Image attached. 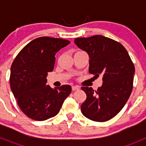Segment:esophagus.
I'll list each match as a JSON object with an SVG mask.
<instances>
[{
	"label": "esophagus",
	"mask_w": 146,
	"mask_h": 146,
	"mask_svg": "<svg viewBox=\"0 0 146 146\" xmlns=\"http://www.w3.org/2000/svg\"><path fill=\"white\" fill-rule=\"evenodd\" d=\"M80 88L78 87V86H72V91H77V90H79Z\"/></svg>",
	"instance_id": "obj_1"
}]
</instances>
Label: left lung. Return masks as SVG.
<instances>
[{
  "instance_id": "8db88e82",
  "label": "left lung",
  "mask_w": 146,
  "mask_h": 146,
  "mask_svg": "<svg viewBox=\"0 0 146 146\" xmlns=\"http://www.w3.org/2000/svg\"><path fill=\"white\" fill-rule=\"evenodd\" d=\"M74 43L89 56L90 74L102 76V85L95 91L82 87L86 94L81 105L88 119L104 122L115 116L124 107L132 91L135 66L123 45L102 35L77 38Z\"/></svg>"
}]
</instances>
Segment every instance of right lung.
Segmentation results:
<instances>
[{"mask_svg":"<svg viewBox=\"0 0 146 146\" xmlns=\"http://www.w3.org/2000/svg\"><path fill=\"white\" fill-rule=\"evenodd\" d=\"M70 43L62 38H35L20 51L11 67L10 86L20 110L28 118L44 121L55 116L72 91L69 85H47L48 72L54 69L55 55Z\"/></svg>","mask_w":146,"mask_h":146,"instance_id":"1","label":"right lung"}]
</instances>
